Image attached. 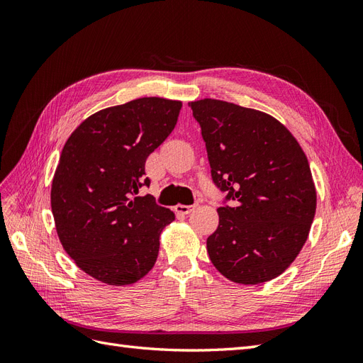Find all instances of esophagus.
<instances>
[{"mask_svg": "<svg viewBox=\"0 0 363 363\" xmlns=\"http://www.w3.org/2000/svg\"><path fill=\"white\" fill-rule=\"evenodd\" d=\"M195 206H196V204H189V206H186V204H177L174 208H175V212L183 213V215H188V213H191V212L194 211Z\"/></svg>", "mask_w": 363, "mask_h": 363, "instance_id": "34e87169", "label": "esophagus"}]
</instances>
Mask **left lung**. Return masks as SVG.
<instances>
[{"label":"left lung","instance_id":"8db88e82","mask_svg":"<svg viewBox=\"0 0 363 363\" xmlns=\"http://www.w3.org/2000/svg\"><path fill=\"white\" fill-rule=\"evenodd\" d=\"M206 142L216 189L225 194L207 238L213 267L235 283L276 279L298 256L316 192L298 142L272 116L233 103H189Z\"/></svg>","mask_w":363,"mask_h":363}]
</instances>
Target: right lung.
<instances>
[{
    "label": "right lung",
    "instance_id": "right-lung-1",
    "mask_svg": "<svg viewBox=\"0 0 363 363\" xmlns=\"http://www.w3.org/2000/svg\"><path fill=\"white\" fill-rule=\"evenodd\" d=\"M182 101L150 96L94 113L65 144L51 186L60 242L77 267L112 286L155 267L159 236L175 219L151 195L145 162L177 124Z\"/></svg>",
    "mask_w": 363,
    "mask_h": 363
}]
</instances>
